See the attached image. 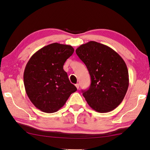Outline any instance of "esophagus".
<instances>
[{
  "label": "esophagus",
  "mask_w": 150,
  "mask_h": 150,
  "mask_svg": "<svg viewBox=\"0 0 150 150\" xmlns=\"http://www.w3.org/2000/svg\"><path fill=\"white\" fill-rule=\"evenodd\" d=\"M75 86H76V88L78 89H79V84H76Z\"/></svg>",
  "instance_id": "esophagus-1"
}]
</instances>
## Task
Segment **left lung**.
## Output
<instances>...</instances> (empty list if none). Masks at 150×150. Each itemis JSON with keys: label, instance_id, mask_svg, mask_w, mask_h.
Listing matches in <instances>:
<instances>
[{"label": "left lung", "instance_id": "1", "mask_svg": "<svg viewBox=\"0 0 150 150\" xmlns=\"http://www.w3.org/2000/svg\"><path fill=\"white\" fill-rule=\"evenodd\" d=\"M76 52L91 79L89 88L82 91L89 106L99 112L112 111L123 100L129 86L125 62L112 49L95 41L81 45Z\"/></svg>", "mask_w": 150, "mask_h": 150}]
</instances>
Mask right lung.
I'll list each match as a JSON object with an SVG mask.
<instances>
[{
	"instance_id": "right-lung-1",
	"label": "right lung",
	"mask_w": 150,
	"mask_h": 150,
	"mask_svg": "<svg viewBox=\"0 0 150 150\" xmlns=\"http://www.w3.org/2000/svg\"><path fill=\"white\" fill-rule=\"evenodd\" d=\"M74 51L69 45L52 43L38 50L27 63L24 72L25 92L39 110L47 113L57 111L77 91L63 69Z\"/></svg>"
}]
</instances>
